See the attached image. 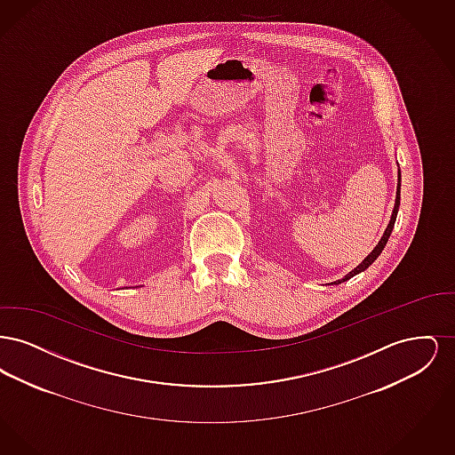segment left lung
Returning a JSON list of instances; mask_svg holds the SVG:
<instances>
[{
  "label": "left lung",
  "mask_w": 455,
  "mask_h": 455,
  "mask_svg": "<svg viewBox=\"0 0 455 455\" xmlns=\"http://www.w3.org/2000/svg\"><path fill=\"white\" fill-rule=\"evenodd\" d=\"M399 203H401V172H399V179H397V193H395V204H394V210H392V217H390L389 225H387V228H386V232H384V235L382 238L379 240V243L375 245V249L368 254L365 259L362 260L353 271H349L347 276L343 278V280H338V282H334V284H339V283L347 282L349 278H353L355 275H358V273H362V271H365L368 266L373 262V260L377 259L379 256H380V252L384 251V247H386V243H387V240H389L390 234H392V228H394V223H395V218H397V212H399Z\"/></svg>",
  "instance_id": "8db88e82"
}]
</instances>
